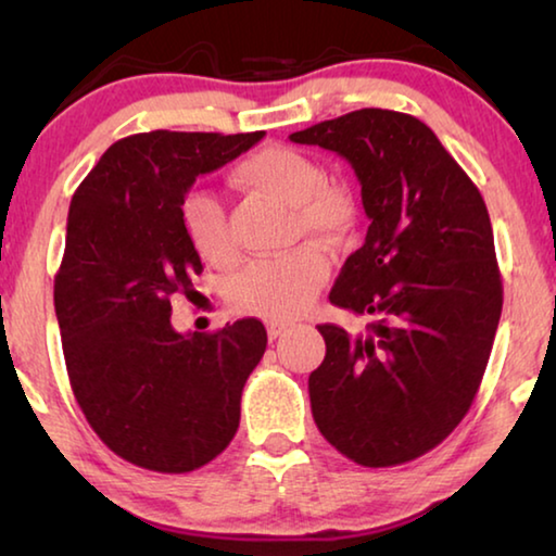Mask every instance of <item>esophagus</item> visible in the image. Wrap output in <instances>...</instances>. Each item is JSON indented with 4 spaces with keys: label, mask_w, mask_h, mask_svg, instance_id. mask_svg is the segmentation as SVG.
Listing matches in <instances>:
<instances>
[{
    "label": "esophagus",
    "mask_w": 556,
    "mask_h": 556,
    "mask_svg": "<svg viewBox=\"0 0 556 556\" xmlns=\"http://www.w3.org/2000/svg\"><path fill=\"white\" fill-rule=\"evenodd\" d=\"M287 328H289V324H285V321H269V324H267L269 341H277V338H279L281 333H287Z\"/></svg>",
    "instance_id": "1"
}]
</instances>
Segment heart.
<instances>
[{
  "label": "heart",
  "instance_id": "heart-1",
  "mask_svg": "<svg viewBox=\"0 0 556 556\" xmlns=\"http://www.w3.org/2000/svg\"><path fill=\"white\" fill-rule=\"evenodd\" d=\"M324 168L291 147H265L232 168V184L242 191L265 193L291 205L296 232L336 244L353 225V201L345 188L324 181ZM181 223L193 250L208 265H228L232 240L218 199L205 191L186 195ZM331 262L326 252L304 244L277 260L244 267L230 285V304L242 314L287 321L304 314L326 285Z\"/></svg>",
  "mask_w": 556,
  "mask_h": 556
}]
</instances>
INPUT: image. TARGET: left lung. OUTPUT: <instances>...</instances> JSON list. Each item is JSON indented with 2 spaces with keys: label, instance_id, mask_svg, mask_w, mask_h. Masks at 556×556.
Returning <instances> with one entry per match:
<instances>
[{
  "label": "left lung",
  "instance_id": "left-lung-1",
  "mask_svg": "<svg viewBox=\"0 0 556 556\" xmlns=\"http://www.w3.org/2000/svg\"><path fill=\"white\" fill-rule=\"evenodd\" d=\"M343 156L361 181L368 235L331 304L370 318L361 333L324 324L308 375L314 421L355 464L427 454L466 417L503 312L483 195L425 122L365 108L289 135Z\"/></svg>",
  "mask_w": 556,
  "mask_h": 556
}]
</instances>
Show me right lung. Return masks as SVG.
<instances>
[{
	"mask_svg": "<svg viewBox=\"0 0 556 556\" xmlns=\"http://www.w3.org/2000/svg\"><path fill=\"white\" fill-rule=\"evenodd\" d=\"M262 137L142 131L112 144L73 193L53 285L65 368L88 425L135 466L188 473L240 427L265 326L178 333L172 296H191L203 271L181 223L188 188Z\"/></svg>",
	"mask_w": 556,
	"mask_h": 556,
	"instance_id": "1",
	"label": "right lung"
}]
</instances>
